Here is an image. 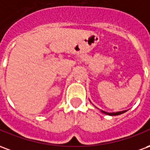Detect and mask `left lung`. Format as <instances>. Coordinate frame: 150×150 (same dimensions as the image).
Masks as SVG:
<instances>
[{
	"label": "left lung",
	"mask_w": 150,
	"mask_h": 150,
	"mask_svg": "<svg viewBox=\"0 0 150 150\" xmlns=\"http://www.w3.org/2000/svg\"><path fill=\"white\" fill-rule=\"evenodd\" d=\"M102 112L105 113V114H107V115H110V116H117V115H120V114H122V113L125 112V111H122V112H112V113H108L106 112H104V111L101 110Z\"/></svg>",
	"instance_id": "obj_1"
}]
</instances>
